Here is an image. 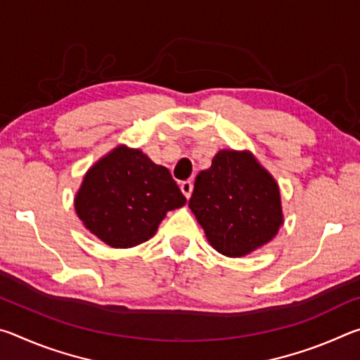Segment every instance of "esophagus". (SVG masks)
I'll list each match as a JSON object with an SVG mask.
<instances>
[{
  "label": "esophagus",
  "instance_id": "34e87169",
  "mask_svg": "<svg viewBox=\"0 0 360 360\" xmlns=\"http://www.w3.org/2000/svg\"><path fill=\"white\" fill-rule=\"evenodd\" d=\"M192 191H193V184H192V181H184L181 184V192L184 193V197L188 200L191 198V195H192Z\"/></svg>",
  "mask_w": 360,
  "mask_h": 360
}]
</instances>
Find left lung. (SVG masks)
Masks as SVG:
<instances>
[{"mask_svg": "<svg viewBox=\"0 0 360 360\" xmlns=\"http://www.w3.org/2000/svg\"><path fill=\"white\" fill-rule=\"evenodd\" d=\"M188 208L210 245L227 257L266 245L283 225L276 181L249 150H219L195 179Z\"/></svg>", "mask_w": 360, "mask_h": 360, "instance_id": "obj_1", "label": "left lung"}]
</instances>
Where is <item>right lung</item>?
Wrapping results in <instances>:
<instances>
[{
	"mask_svg": "<svg viewBox=\"0 0 360 360\" xmlns=\"http://www.w3.org/2000/svg\"><path fill=\"white\" fill-rule=\"evenodd\" d=\"M184 205L168 169L127 146H117L85 173L75 198L85 229L122 249L152 238L167 212Z\"/></svg>",
	"mask_w": 360,
	"mask_h": 360,
	"instance_id": "right-lung-1",
	"label": "right lung"
}]
</instances>
